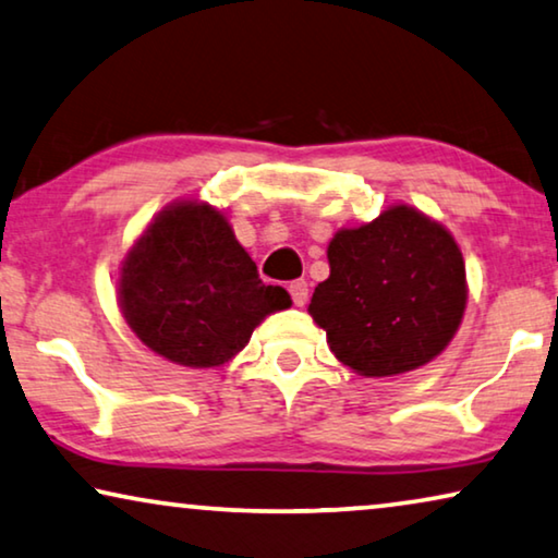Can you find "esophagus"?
Listing matches in <instances>:
<instances>
[{
    "label": "esophagus",
    "instance_id": "1",
    "mask_svg": "<svg viewBox=\"0 0 558 558\" xmlns=\"http://www.w3.org/2000/svg\"><path fill=\"white\" fill-rule=\"evenodd\" d=\"M288 290H290V298H293L295 305H305V301H307V282L305 280H293L288 286Z\"/></svg>",
    "mask_w": 558,
    "mask_h": 558
}]
</instances>
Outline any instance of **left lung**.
<instances>
[{"label": "left lung", "instance_id": "left-lung-1", "mask_svg": "<svg viewBox=\"0 0 558 558\" xmlns=\"http://www.w3.org/2000/svg\"><path fill=\"white\" fill-rule=\"evenodd\" d=\"M330 276L307 313L330 351L361 376H398L451 343L465 307V268L444 226L393 205L328 245Z\"/></svg>", "mask_w": 558, "mask_h": 558}]
</instances>
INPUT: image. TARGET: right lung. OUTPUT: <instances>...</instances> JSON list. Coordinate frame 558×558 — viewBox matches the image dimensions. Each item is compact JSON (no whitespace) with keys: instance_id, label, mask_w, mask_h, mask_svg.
I'll return each mask as SVG.
<instances>
[{"instance_id":"add662e5","label":"right lung","mask_w":558,"mask_h":558,"mask_svg":"<svg viewBox=\"0 0 558 558\" xmlns=\"http://www.w3.org/2000/svg\"><path fill=\"white\" fill-rule=\"evenodd\" d=\"M120 305L135 336L190 368L228 363L265 315L290 305L265 286L228 220L205 203H174L132 245L120 272Z\"/></svg>"}]
</instances>
